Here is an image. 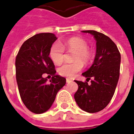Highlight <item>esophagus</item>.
Listing matches in <instances>:
<instances>
[{"mask_svg":"<svg viewBox=\"0 0 134 134\" xmlns=\"http://www.w3.org/2000/svg\"><path fill=\"white\" fill-rule=\"evenodd\" d=\"M72 82V80H70V79H69V78H66V82L69 83V82Z\"/></svg>","mask_w":134,"mask_h":134,"instance_id":"esophagus-1","label":"esophagus"}]
</instances>
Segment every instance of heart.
Returning a JSON list of instances; mask_svg holds the SVG:
<instances>
[{
  "instance_id": "heart-1",
  "label": "heart",
  "mask_w": 134,
  "mask_h": 134,
  "mask_svg": "<svg viewBox=\"0 0 134 134\" xmlns=\"http://www.w3.org/2000/svg\"><path fill=\"white\" fill-rule=\"evenodd\" d=\"M65 51L74 52L71 64H64L58 68L60 75L72 77L82 69L84 65H88L92 59V54L87 49V42L82 38L73 37L62 42H54L51 46L49 55L53 63L59 65L63 62Z\"/></svg>"
}]
</instances>
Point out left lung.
Returning <instances> with one entry per match:
<instances>
[{"mask_svg":"<svg viewBox=\"0 0 134 134\" xmlns=\"http://www.w3.org/2000/svg\"><path fill=\"white\" fill-rule=\"evenodd\" d=\"M93 35L96 40V53L94 64L82 75L87 81L75 80L78 90L74 95L78 106L85 111L97 113L108 105L114 95L120 77L121 55L113 40L96 31H82ZM92 78L91 85L88 82Z\"/></svg>","mask_w":134,"mask_h":134,"instance_id":"8db88e82","label":"left lung"}]
</instances>
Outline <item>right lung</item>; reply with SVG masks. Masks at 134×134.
I'll return each mask as SVG.
<instances>
[{
  "instance_id": "add662e5",
  "label": "right lung",
  "mask_w": 134,
  "mask_h": 134,
  "mask_svg": "<svg viewBox=\"0 0 134 134\" xmlns=\"http://www.w3.org/2000/svg\"><path fill=\"white\" fill-rule=\"evenodd\" d=\"M57 40L51 33L36 34L26 40L15 59L16 79L20 97L30 111L41 114L50 108L57 92L66 85L65 77L56 75L55 66L49 57ZM52 76L49 83L43 74Z\"/></svg>"
}]
</instances>
